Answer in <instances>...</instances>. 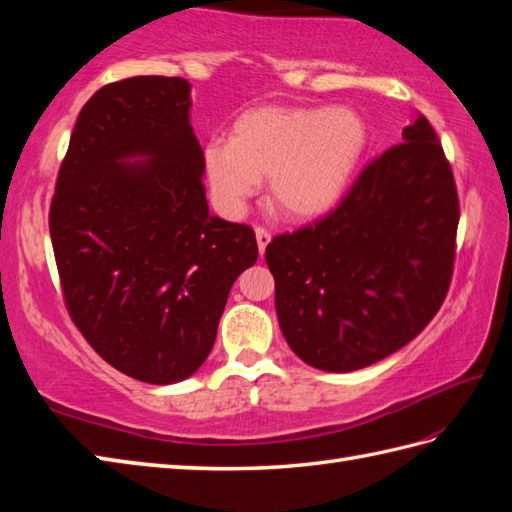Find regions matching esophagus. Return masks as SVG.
Listing matches in <instances>:
<instances>
[{
    "instance_id": "obj_1",
    "label": "esophagus",
    "mask_w": 512,
    "mask_h": 512,
    "mask_svg": "<svg viewBox=\"0 0 512 512\" xmlns=\"http://www.w3.org/2000/svg\"><path fill=\"white\" fill-rule=\"evenodd\" d=\"M255 235H257V246H259V255H264L266 253V246L270 244V231L268 228H264V226H257L255 228Z\"/></svg>"
}]
</instances>
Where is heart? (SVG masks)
<instances>
[{"label": "heart", "instance_id": "heart-1", "mask_svg": "<svg viewBox=\"0 0 512 512\" xmlns=\"http://www.w3.org/2000/svg\"><path fill=\"white\" fill-rule=\"evenodd\" d=\"M365 145L363 118L345 107H255L233 123L228 143H206L204 173L226 215L244 213L268 180L270 204L306 220L339 202Z\"/></svg>", "mask_w": 512, "mask_h": 512}]
</instances>
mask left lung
<instances>
[{"mask_svg": "<svg viewBox=\"0 0 512 512\" xmlns=\"http://www.w3.org/2000/svg\"><path fill=\"white\" fill-rule=\"evenodd\" d=\"M458 222L451 165L418 114L334 211L266 246L290 350L354 372L416 339L449 292Z\"/></svg>", "mask_w": 512, "mask_h": 512, "instance_id": "8db88e82", "label": "left lung"}]
</instances>
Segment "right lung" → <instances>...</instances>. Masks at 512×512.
I'll list each match as a JSON object with an SVG mask.
<instances>
[{
    "label": "right lung",
    "mask_w": 512,
    "mask_h": 512,
    "mask_svg": "<svg viewBox=\"0 0 512 512\" xmlns=\"http://www.w3.org/2000/svg\"><path fill=\"white\" fill-rule=\"evenodd\" d=\"M189 90L180 76H132L94 92L48 217L74 325L103 361L151 385L206 361L228 292L259 255L253 228L209 213Z\"/></svg>",
    "instance_id": "1"
}]
</instances>
